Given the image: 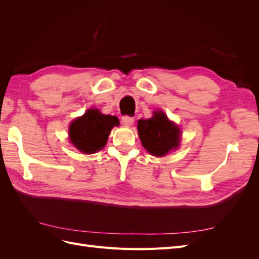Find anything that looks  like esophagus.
I'll return each instance as SVG.
<instances>
[{"label": "esophagus", "mask_w": 259, "mask_h": 259, "mask_svg": "<svg viewBox=\"0 0 259 259\" xmlns=\"http://www.w3.org/2000/svg\"><path fill=\"white\" fill-rule=\"evenodd\" d=\"M134 123V117L128 116V115H125L122 117V124L125 125V126H131Z\"/></svg>", "instance_id": "esophagus-1"}]
</instances>
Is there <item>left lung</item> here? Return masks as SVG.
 Instances as JSON below:
<instances>
[{
	"mask_svg": "<svg viewBox=\"0 0 259 259\" xmlns=\"http://www.w3.org/2000/svg\"><path fill=\"white\" fill-rule=\"evenodd\" d=\"M138 135L144 148L154 156H164L178 148L182 131L163 111H154L150 119H140Z\"/></svg>",
	"mask_w": 259,
	"mask_h": 259,
	"instance_id": "obj_1",
	"label": "left lung"
}]
</instances>
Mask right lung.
Instances as JSON below:
<instances>
[{"mask_svg": "<svg viewBox=\"0 0 259 259\" xmlns=\"http://www.w3.org/2000/svg\"><path fill=\"white\" fill-rule=\"evenodd\" d=\"M119 124L116 116L103 114L98 109H89L70 124L69 139L79 151L96 153L106 146L111 130Z\"/></svg>", "mask_w": 259, "mask_h": 259, "instance_id": "right-lung-1", "label": "right lung"}]
</instances>
